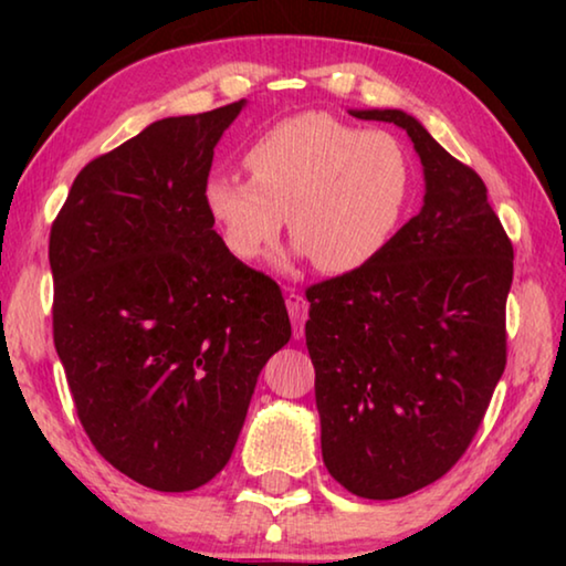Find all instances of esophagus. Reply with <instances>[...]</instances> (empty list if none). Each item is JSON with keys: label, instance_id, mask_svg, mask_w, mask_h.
I'll return each mask as SVG.
<instances>
[{"label": "esophagus", "instance_id": "obj_1", "mask_svg": "<svg viewBox=\"0 0 566 566\" xmlns=\"http://www.w3.org/2000/svg\"><path fill=\"white\" fill-rule=\"evenodd\" d=\"M286 310H290V317L294 324V337L300 339L304 334V322L310 317V302H306L302 294L290 292L286 294Z\"/></svg>", "mask_w": 566, "mask_h": 566}]
</instances>
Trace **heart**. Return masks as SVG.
Returning <instances> with one entry per match:
<instances>
[{"mask_svg":"<svg viewBox=\"0 0 566 566\" xmlns=\"http://www.w3.org/2000/svg\"><path fill=\"white\" fill-rule=\"evenodd\" d=\"M249 179L212 175L205 205L237 260L272 249L290 214L300 252L327 274L354 272L385 252L405 222L415 167L395 134L327 112L272 124L244 151Z\"/></svg>","mask_w":566,"mask_h":566,"instance_id":"heart-1","label":"heart"}]
</instances>
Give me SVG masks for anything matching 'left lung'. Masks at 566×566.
Instances as JSON below:
<instances>
[{
	"label": "left lung",
	"instance_id": "8db88e82",
	"mask_svg": "<svg viewBox=\"0 0 566 566\" xmlns=\"http://www.w3.org/2000/svg\"><path fill=\"white\" fill-rule=\"evenodd\" d=\"M427 195L377 260L306 290V349L329 474L364 500L437 482L472 444L506 364L514 249L482 177L399 109Z\"/></svg>",
	"mask_w": 566,
	"mask_h": 566
}]
</instances>
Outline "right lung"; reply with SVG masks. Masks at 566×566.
Returning a JSON list of instances; mask_svg holds the SVG:
<instances>
[{"instance_id": "right-lung-1", "label": "right lung", "mask_w": 566, "mask_h": 566, "mask_svg": "<svg viewBox=\"0 0 566 566\" xmlns=\"http://www.w3.org/2000/svg\"><path fill=\"white\" fill-rule=\"evenodd\" d=\"M242 107L159 119L92 159L50 232L76 417L114 469L157 492L222 472L256 377L292 337L280 284L229 252L205 205Z\"/></svg>"}]
</instances>
